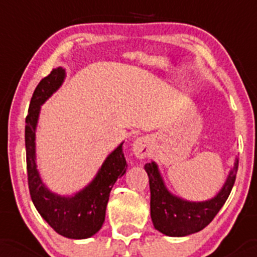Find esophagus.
Masks as SVG:
<instances>
[{
  "label": "esophagus",
  "mask_w": 257,
  "mask_h": 257,
  "mask_svg": "<svg viewBox=\"0 0 257 257\" xmlns=\"http://www.w3.org/2000/svg\"><path fill=\"white\" fill-rule=\"evenodd\" d=\"M133 153L139 159H144L152 152V142L148 137H141L137 138L133 143Z\"/></svg>",
  "instance_id": "1"
}]
</instances>
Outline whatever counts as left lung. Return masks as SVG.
<instances>
[{
    "mask_svg": "<svg viewBox=\"0 0 257 257\" xmlns=\"http://www.w3.org/2000/svg\"><path fill=\"white\" fill-rule=\"evenodd\" d=\"M239 160H235L229 177L216 196L201 203H191L172 195L165 188L158 165L154 162L145 164L149 177L150 215L158 231L168 236H186L208 226L215 215L229 198L236 179Z\"/></svg>",
    "mask_w": 257,
    "mask_h": 257,
    "instance_id": "1",
    "label": "left lung"
}]
</instances>
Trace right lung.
<instances>
[{"label":"right lung","instance_id":"right-lung-1","mask_svg":"<svg viewBox=\"0 0 257 257\" xmlns=\"http://www.w3.org/2000/svg\"><path fill=\"white\" fill-rule=\"evenodd\" d=\"M64 77L62 67L53 69L38 83L31 98L25 128L28 188L36 209L54 231L69 239H87L102 227L109 193L125 173L126 162L121 143L108 155L92 183L76 195L61 196L46 188L36 165V126L41 105L61 87Z\"/></svg>","mask_w":257,"mask_h":257}]
</instances>
